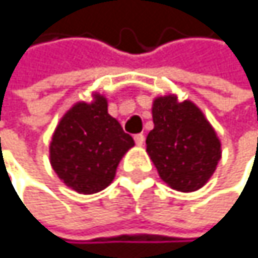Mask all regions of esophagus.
<instances>
[{"label":"esophagus","instance_id":"34e87169","mask_svg":"<svg viewBox=\"0 0 258 258\" xmlns=\"http://www.w3.org/2000/svg\"><path fill=\"white\" fill-rule=\"evenodd\" d=\"M144 141H145V138H144V135H142V133L135 136V142H136L138 145H142V144H144Z\"/></svg>","mask_w":258,"mask_h":258}]
</instances>
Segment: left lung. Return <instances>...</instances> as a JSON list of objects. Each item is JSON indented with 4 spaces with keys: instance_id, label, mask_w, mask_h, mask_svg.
I'll list each match as a JSON object with an SVG mask.
<instances>
[{
    "instance_id": "8db88e82",
    "label": "left lung",
    "mask_w": 258,
    "mask_h": 258,
    "mask_svg": "<svg viewBox=\"0 0 258 258\" xmlns=\"http://www.w3.org/2000/svg\"><path fill=\"white\" fill-rule=\"evenodd\" d=\"M155 128L147 136V153L164 182L178 192H195L211 179L221 159V142L200 108L161 96L152 106Z\"/></svg>"
}]
</instances>
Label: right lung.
Listing matches in <instances>:
<instances>
[{"instance_id": "right-lung-1", "label": "right lung", "mask_w": 258, "mask_h": 258, "mask_svg": "<svg viewBox=\"0 0 258 258\" xmlns=\"http://www.w3.org/2000/svg\"><path fill=\"white\" fill-rule=\"evenodd\" d=\"M133 145V138L108 114L106 97L96 93L90 103L77 102L60 119L49 159L68 187L91 195L113 182L122 156Z\"/></svg>"}]
</instances>
